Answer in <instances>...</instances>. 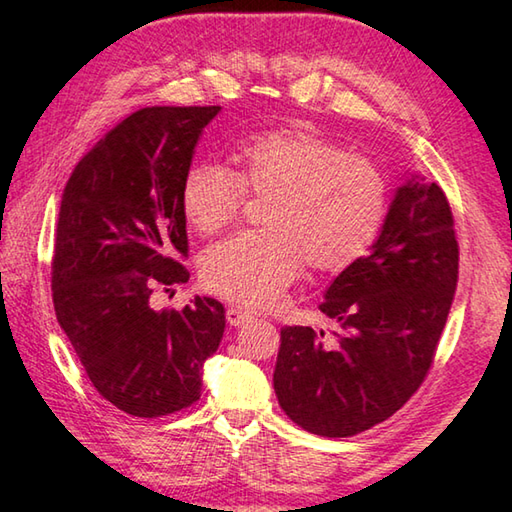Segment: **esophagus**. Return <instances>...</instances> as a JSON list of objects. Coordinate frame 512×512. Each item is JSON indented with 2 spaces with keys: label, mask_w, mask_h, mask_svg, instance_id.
<instances>
[{
  "label": "esophagus",
  "mask_w": 512,
  "mask_h": 512,
  "mask_svg": "<svg viewBox=\"0 0 512 512\" xmlns=\"http://www.w3.org/2000/svg\"><path fill=\"white\" fill-rule=\"evenodd\" d=\"M225 320H228L232 327H241V325L248 323L250 314H246V311H241L239 307H230L228 311H225Z\"/></svg>",
  "instance_id": "esophagus-1"
}]
</instances>
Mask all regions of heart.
<instances>
[{
  "label": "heart",
  "instance_id": "obj_1",
  "mask_svg": "<svg viewBox=\"0 0 512 512\" xmlns=\"http://www.w3.org/2000/svg\"><path fill=\"white\" fill-rule=\"evenodd\" d=\"M235 171L214 162L187 169L180 207L201 235L237 219L244 194L271 198L264 232L212 244L201 257V280L216 296L244 309H271L307 262L316 273L352 266L377 239L388 187L375 164L305 128H280L248 140Z\"/></svg>",
  "mask_w": 512,
  "mask_h": 512
}]
</instances>
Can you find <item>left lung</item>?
Here are the masks:
<instances>
[{"label": "left lung", "mask_w": 512, "mask_h": 512, "mask_svg": "<svg viewBox=\"0 0 512 512\" xmlns=\"http://www.w3.org/2000/svg\"><path fill=\"white\" fill-rule=\"evenodd\" d=\"M458 280L449 203L406 171L366 257L329 284L320 311L341 334L284 327L273 372L277 402L302 429L348 438L391 418L418 391L447 323Z\"/></svg>", "instance_id": "8db88e82"}]
</instances>
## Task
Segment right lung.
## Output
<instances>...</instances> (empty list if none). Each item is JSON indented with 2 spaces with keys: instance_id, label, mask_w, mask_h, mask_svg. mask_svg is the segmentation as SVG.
Returning <instances> with one entry per match:
<instances>
[{
  "instance_id": "1",
  "label": "right lung",
  "mask_w": 512,
  "mask_h": 512,
  "mask_svg": "<svg viewBox=\"0 0 512 512\" xmlns=\"http://www.w3.org/2000/svg\"><path fill=\"white\" fill-rule=\"evenodd\" d=\"M219 106L142 108L108 131L69 176L54 241L56 318L101 397L160 418L201 397L223 305L153 309L151 293L189 280L180 185Z\"/></svg>"
}]
</instances>
